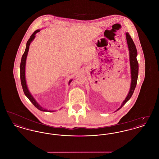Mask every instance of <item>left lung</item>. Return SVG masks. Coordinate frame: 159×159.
<instances>
[{
    "label": "left lung",
    "mask_w": 159,
    "mask_h": 159,
    "mask_svg": "<svg viewBox=\"0 0 159 159\" xmlns=\"http://www.w3.org/2000/svg\"><path fill=\"white\" fill-rule=\"evenodd\" d=\"M126 37L127 43L128 46L129 51V61H130V74H131V83H130V88L129 92L127 97H126L124 101L122 102L121 106L116 110L118 111L120 110L123 106H124L130 98H131L137 83L138 76V62L136 60L137 57V51H136V46L130 37V34L128 33H126Z\"/></svg>",
    "instance_id": "obj_1"
}]
</instances>
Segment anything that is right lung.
I'll return each mask as SVG.
<instances>
[{"mask_svg": "<svg viewBox=\"0 0 159 159\" xmlns=\"http://www.w3.org/2000/svg\"><path fill=\"white\" fill-rule=\"evenodd\" d=\"M40 30H37L35 31L30 36V39L28 40L27 44H26V48H25V50L24 51V53H23L22 58H21V64H20V79H21V85H22V88H23V91L24 94L25 95V96L29 98V99L30 101L32 102V104L35 106L38 110L42 111H48V112H52L53 111H51V110H48L45 108L42 107L40 106L38 102H36V101L34 99V98L33 97V96L31 95L30 92L29 91L27 86V83H26V80H25V62H26V59H27V54L29 52V46L30 45L31 42L34 40V39L36 37V34L39 32ZM72 81V80H70L68 82V84H70L71 82Z\"/></svg>", "mask_w": 159, "mask_h": 159, "instance_id": "1", "label": "right lung"}]
</instances>
